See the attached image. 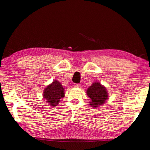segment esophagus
I'll use <instances>...</instances> for the list:
<instances>
[{
	"mask_svg": "<svg viewBox=\"0 0 150 150\" xmlns=\"http://www.w3.org/2000/svg\"><path fill=\"white\" fill-rule=\"evenodd\" d=\"M80 86H81L80 84H74L75 87H80Z\"/></svg>",
	"mask_w": 150,
	"mask_h": 150,
	"instance_id": "obj_1",
	"label": "esophagus"
}]
</instances>
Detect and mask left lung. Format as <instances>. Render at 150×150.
<instances>
[{"label":"left lung","mask_w":150,"mask_h":150,"mask_svg":"<svg viewBox=\"0 0 150 150\" xmlns=\"http://www.w3.org/2000/svg\"><path fill=\"white\" fill-rule=\"evenodd\" d=\"M86 93L91 99L90 105L94 108L105 103L108 99L107 89L98 82L93 83L87 90Z\"/></svg>","instance_id":"obj_1"}]
</instances>
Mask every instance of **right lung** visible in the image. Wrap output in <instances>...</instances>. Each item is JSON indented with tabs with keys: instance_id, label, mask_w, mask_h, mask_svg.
Returning a JSON list of instances; mask_svg holds the SVG:
<instances>
[{
	"instance_id": "1",
	"label": "right lung",
	"mask_w": 150,
	"mask_h": 150,
	"mask_svg": "<svg viewBox=\"0 0 150 150\" xmlns=\"http://www.w3.org/2000/svg\"><path fill=\"white\" fill-rule=\"evenodd\" d=\"M64 90L59 82L54 81L44 90L43 98L51 106L56 107L59 103L60 99L64 97Z\"/></svg>"
}]
</instances>
